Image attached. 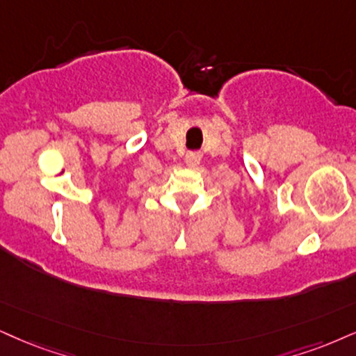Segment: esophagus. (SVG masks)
Returning a JSON list of instances; mask_svg holds the SVG:
<instances>
[{
    "mask_svg": "<svg viewBox=\"0 0 356 356\" xmlns=\"http://www.w3.org/2000/svg\"><path fill=\"white\" fill-rule=\"evenodd\" d=\"M185 163L190 166V168H196L201 163V153L200 152H190L186 153Z\"/></svg>",
    "mask_w": 356,
    "mask_h": 356,
    "instance_id": "1",
    "label": "esophagus"
}]
</instances>
